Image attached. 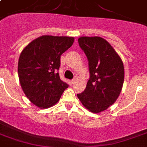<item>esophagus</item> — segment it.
I'll return each instance as SVG.
<instances>
[{
    "label": "esophagus",
    "instance_id": "obj_1",
    "mask_svg": "<svg viewBox=\"0 0 147 147\" xmlns=\"http://www.w3.org/2000/svg\"><path fill=\"white\" fill-rule=\"evenodd\" d=\"M75 82H76V79L74 78V79H72V80L70 81V83H71V84H73V83Z\"/></svg>",
    "mask_w": 147,
    "mask_h": 147
}]
</instances>
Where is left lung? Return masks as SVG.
<instances>
[{
	"instance_id": "obj_1",
	"label": "left lung",
	"mask_w": 147,
	"mask_h": 147,
	"mask_svg": "<svg viewBox=\"0 0 147 147\" xmlns=\"http://www.w3.org/2000/svg\"><path fill=\"white\" fill-rule=\"evenodd\" d=\"M78 41L88 60L90 78L85 91L77 96L86 109L98 114L113 105L121 94L123 62L111 45L100 36H82Z\"/></svg>"
}]
</instances>
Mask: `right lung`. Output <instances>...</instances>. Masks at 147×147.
<instances>
[{
	"instance_id": "1",
	"label": "right lung",
	"mask_w": 147,
	"mask_h": 147,
	"mask_svg": "<svg viewBox=\"0 0 147 147\" xmlns=\"http://www.w3.org/2000/svg\"><path fill=\"white\" fill-rule=\"evenodd\" d=\"M74 37L44 35L33 40L20 53L18 76L24 94L33 105L48 108L69 87L60 79V56L72 46Z\"/></svg>"
}]
</instances>
